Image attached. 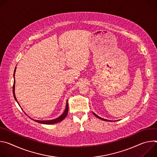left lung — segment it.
<instances>
[{"mask_svg":"<svg viewBox=\"0 0 157 157\" xmlns=\"http://www.w3.org/2000/svg\"><path fill=\"white\" fill-rule=\"evenodd\" d=\"M93 114H94V115L96 116V117H97L98 119H101V120H102V121H109V122H113V121H109V120H107V119H103V118H101V117H99L98 116H97L95 113H93Z\"/></svg>","mask_w":157,"mask_h":157,"instance_id":"1","label":"left lung"}]
</instances>
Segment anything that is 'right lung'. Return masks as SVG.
Instances as JSON below:
<instances>
[{
    "label": "right lung",
    "instance_id": "right-lung-1",
    "mask_svg": "<svg viewBox=\"0 0 157 157\" xmlns=\"http://www.w3.org/2000/svg\"><path fill=\"white\" fill-rule=\"evenodd\" d=\"M15 71H16V67H15V70H14V73H13V79H14V81H13V97H14L15 101H17V102L19 106L20 107V104H19L18 102L17 101V98H16V97H15ZM21 109H22L21 107ZM22 110H23V109H22ZM23 111H24V110H23ZM68 101H66V107H65V109H64V112H63V113L60 116H59L58 117H57V118H56V119H52V120H50V121H38V120L32 119L30 118V117H30L31 119L33 120L34 121H35V122H38V123L43 124H48V125H49V124H56V123H58V122H61V121H63V120L66 117L67 114H68ZM24 113L27 116V114L25 113V112H24Z\"/></svg>",
    "mask_w": 157,
    "mask_h": 157
}]
</instances>
